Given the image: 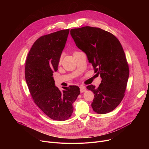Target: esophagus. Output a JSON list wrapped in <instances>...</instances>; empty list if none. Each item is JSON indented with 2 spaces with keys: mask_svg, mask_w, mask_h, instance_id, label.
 Masks as SVG:
<instances>
[{
  "mask_svg": "<svg viewBox=\"0 0 149 149\" xmlns=\"http://www.w3.org/2000/svg\"><path fill=\"white\" fill-rule=\"evenodd\" d=\"M80 91L81 93H83V92H85L86 91V87L84 85H81L80 87Z\"/></svg>",
  "mask_w": 149,
  "mask_h": 149,
  "instance_id": "34e87169",
  "label": "esophagus"
}]
</instances>
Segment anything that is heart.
Wrapping results in <instances>:
<instances>
[{
	"label": "heart",
	"mask_w": 149,
	"mask_h": 149,
	"mask_svg": "<svg viewBox=\"0 0 149 149\" xmlns=\"http://www.w3.org/2000/svg\"><path fill=\"white\" fill-rule=\"evenodd\" d=\"M61 58H60V62L61 61Z\"/></svg>",
	"instance_id": "1"
}]
</instances>
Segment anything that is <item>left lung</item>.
Instances as JSON below:
<instances>
[{
    "instance_id": "1",
    "label": "left lung",
    "mask_w": 149,
    "mask_h": 149,
    "mask_svg": "<svg viewBox=\"0 0 149 149\" xmlns=\"http://www.w3.org/2000/svg\"><path fill=\"white\" fill-rule=\"evenodd\" d=\"M70 34L76 46L86 54L95 72L102 78L97 88L93 85L86 87L94 93L93 111L100 114L111 112L124 96L130 74L120 41L106 31L88 26L71 29Z\"/></svg>"
}]
</instances>
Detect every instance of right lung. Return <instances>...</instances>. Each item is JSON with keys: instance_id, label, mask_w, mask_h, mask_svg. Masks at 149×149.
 <instances>
[{"instance_id": "right-lung-1", "label": "right lung", "mask_w": 149, "mask_h": 149, "mask_svg": "<svg viewBox=\"0 0 149 149\" xmlns=\"http://www.w3.org/2000/svg\"><path fill=\"white\" fill-rule=\"evenodd\" d=\"M69 32V29L61 30L38 38L25 62V80L35 103L49 118L57 121L71 117L73 103L80 93L79 88L75 85L65 87L61 92L53 77L58 70Z\"/></svg>"}]
</instances>
